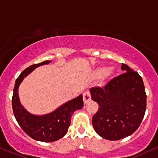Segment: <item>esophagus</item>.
<instances>
[{"mask_svg": "<svg viewBox=\"0 0 158 158\" xmlns=\"http://www.w3.org/2000/svg\"><path fill=\"white\" fill-rule=\"evenodd\" d=\"M91 99V96L90 93L88 92H85L83 94V102H84V104H86L90 102Z\"/></svg>", "mask_w": 158, "mask_h": 158, "instance_id": "obj_1", "label": "esophagus"}]
</instances>
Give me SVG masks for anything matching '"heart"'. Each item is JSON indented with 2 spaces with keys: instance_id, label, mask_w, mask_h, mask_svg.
I'll list each match as a JSON object with an SVG mask.
<instances>
[{
  "instance_id": "1",
  "label": "heart",
  "mask_w": 158,
  "mask_h": 158,
  "mask_svg": "<svg viewBox=\"0 0 158 158\" xmlns=\"http://www.w3.org/2000/svg\"><path fill=\"white\" fill-rule=\"evenodd\" d=\"M115 73L113 68H108L101 66V67L96 68L93 72V78L95 79H98L102 78V85H105L107 81L111 78L112 76Z\"/></svg>"
}]
</instances>
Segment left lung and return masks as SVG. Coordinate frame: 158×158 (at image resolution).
<instances>
[{
	"mask_svg": "<svg viewBox=\"0 0 158 158\" xmlns=\"http://www.w3.org/2000/svg\"><path fill=\"white\" fill-rule=\"evenodd\" d=\"M124 73L110 80L103 88L90 89L91 98L99 108L93 116L96 133L110 140L122 139L135 132L143 120L146 95L138 72L122 64Z\"/></svg>",
	"mask_w": 158,
	"mask_h": 158,
	"instance_id": "obj_1",
	"label": "left lung"
}]
</instances>
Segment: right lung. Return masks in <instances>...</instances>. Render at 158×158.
Segmentation results:
<instances>
[{
  "instance_id": "right-lung-1",
  "label": "right lung",
  "mask_w": 158,
  "mask_h": 158,
  "mask_svg": "<svg viewBox=\"0 0 158 158\" xmlns=\"http://www.w3.org/2000/svg\"><path fill=\"white\" fill-rule=\"evenodd\" d=\"M51 61H44L35 64L25 69L16 79L13 90L12 109L17 121L23 130L36 140L43 142L56 141L65 135L71 124L72 115L76 110L81 109L84 105L82 95L68 101L54 111L45 115H33L28 112L20 103L18 95L20 85L36 68L50 63Z\"/></svg>"
}]
</instances>
